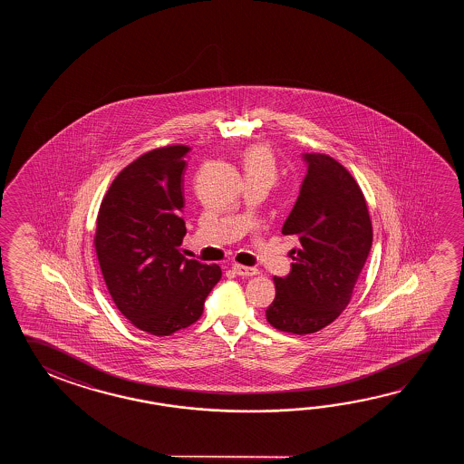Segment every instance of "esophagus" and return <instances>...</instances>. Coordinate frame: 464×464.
Listing matches in <instances>:
<instances>
[{
	"mask_svg": "<svg viewBox=\"0 0 464 464\" xmlns=\"http://www.w3.org/2000/svg\"><path fill=\"white\" fill-rule=\"evenodd\" d=\"M232 268H234V272H236L237 276H254L258 274V270H256V266H238V264H236Z\"/></svg>",
	"mask_w": 464,
	"mask_h": 464,
	"instance_id": "obj_1",
	"label": "esophagus"
}]
</instances>
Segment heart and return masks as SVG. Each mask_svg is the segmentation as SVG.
Returning <instances> with one entry per match:
<instances>
[{
	"label": "heart",
	"instance_id": "1",
	"mask_svg": "<svg viewBox=\"0 0 464 464\" xmlns=\"http://www.w3.org/2000/svg\"><path fill=\"white\" fill-rule=\"evenodd\" d=\"M246 178H264L270 182L276 178V162L272 150L266 146H252L244 154Z\"/></svg>",
	"mask_w": 464,
	"mask_h": 464
}]
</instances>
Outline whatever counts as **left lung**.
I'll list each match as a JSON object with an SVG mask.
<instances>
[{
    "instance_id": "left-lung-1",
    "label": "left lung",
    "mask_w": 464,
    "mask_h": 464,
    "mask_svg": "<svg viewBox=\"0 0 464 464\" xmlns=\"http://www.w3.org/2000/svg\"><path fill=\"white\" fill-rule=\"evenodd\" d=\"M304 160L300 196L282 227L300 246L292 250L290 274L274 276L276 298L266 312L270 325L295 335L315 334L345 310L373 240L352 174L326 154H304Z\"/></svg>"
}]
</instances>
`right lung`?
Here are the masks:
<instances>
[{"mask_svg": "<svg viewBox=\"0 0 464 464\" xmlns=\"http://www.w3.org/2000/svg\"><path fill=\"white\" fill-rule=\"evenodd\" d=\"M188 146L149 150L122 169L99 208L94 246L119 312L150 335L196 324L222 270L180 254Z\"/></svg>", "mask_w": 464, "mask_h": 464, "instance_id": "add662e5", "label": "right lung"}]
</instances>
